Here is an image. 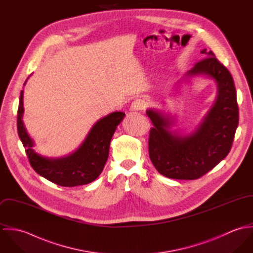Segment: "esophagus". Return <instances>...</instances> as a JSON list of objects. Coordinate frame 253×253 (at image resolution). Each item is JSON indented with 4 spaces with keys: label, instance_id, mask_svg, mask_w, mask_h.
Returning <instances> with one entry per match:
<instances>
[{
    "label": "esophagus",
    "instance_id": "esophagus-1",
    "mask_svg": "<svg viewBox=\"0 0 253 253\" xmlns=\"http://www.w3.org/2000/svg\"><path fill=\"white\" fill-rule=\"evenodd\" d=\"M145 108V101L143 99H135L130 106L131 111H140Z\"/></svg>",
    "mask_w": 253,
    "mask_h": 253
}]
</instances>
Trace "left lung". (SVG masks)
Returning <instances> with one entry per match:
<instances>
[{"label":"left lung","mask_w":253,"mask_h":253,"mask_svg":"<svg viewBox=\"0 0 253 253\" xmlns=\"http://www.w3.org/2000/svg\"><path fill=\"white\" fill-rule=\"evenodd\" d=\"M206 58L185 74L184 81L205 76L216 83V99L200 125L188 134L172 130L174 118L156 109L147 116L154 127L149 134V156L166 177L180 180L200 178L229 154L239 125V107L233 77L214 53L201 51Z\"/></svg>","instance_id":"1"}]
</instances>
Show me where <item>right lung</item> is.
<instances>
[{
    "instance_id": "1",
    "label": "right lung",
    "mask_w": 253,
    "mask_h": 253,
    "mask_svg": "<svg viewBox=\"0 0 253 253\" xmlns=\"http://www.w3.org/2000/svg\"><path fill=\"white\" fill-rule=\"evenodd\" d=\"M23 112V90H21L17 111V130L30 165L41 176L64 187L85 185L100 175L108 159L112 136L126 116L123 112L109 114L93 125L84 141L75 152L65 157L48 158L34 151V141L22 122Z\"/></svg>"
}]
</instances>
